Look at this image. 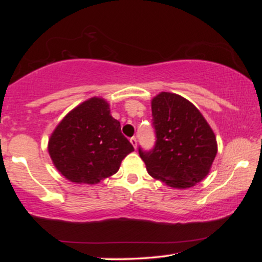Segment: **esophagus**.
<instances>
[{
  "instance_id": "esophagus-1",
  "label": "esophagus",
  "mask_w": 262,
  "mask_h": 262,
  "mask_svg": "<svg viewBox=\"0 0 262 262\" xmlns=\"http://www.w3.org/2000/svg\"><path fill=\"white\" fill-rule=\"evenodd\" d=\"M130 143L133 144V147H134L135 149H136V147H137V141H136V137H130Z\"/></svg>"
}]
</instances>
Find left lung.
<instances>
[{"label":"left lung","instance_id":"left-lung-1","mask_svg":"<svg viewBox=\"0 0 262 262\" xmlns=\"http://www.w3.org/2000/svg\"><path fill=\"white\" fill-rule=\"evenodd\" d=\"M156 142L139 148L148 173L173 188H188L206 178L217 154L214 132L184 97L161 92L151 101Z\"/></svg>","mask_w":262,"mask_h":262}]
</instances>
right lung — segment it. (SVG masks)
<instances>
[{
	"mask_svg": "<svg viewBox=\"0 0 262 262\" xmlns=\"http://www.w3.org/2000/svg\"><path fill=\"white\" fill-rule=\"evenodd\" d=\"M132 151L120 122L110 114V105L96 97L66 115L48 142L55 167L77 184H97L114 174Z\"/></svg>",
	"mask_w": 262,
	"mask_h": 262,
	"instance_id": "1",
	"label": "right lung"
}]
</instances>
